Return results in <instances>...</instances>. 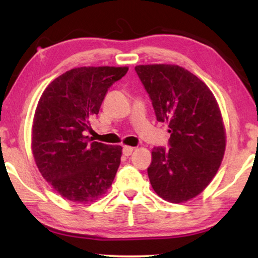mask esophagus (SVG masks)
<instances>
[{"instance_id": "34e87169", "label": "esophagus", "mask_w": 258, "mask_h": 258, "mask_svg": "<svg viewBox=\"0 0 258 258\" xmlns=\"http://www.w3.org/2000/svg\"><path fill=\"white\" fill-rule=\"evenodd\" d=\"M133 150H134L133 147H128V146L123 147V154H124L125 156H127V157H128L131 154H132Z\"/></svg>"}]
</instances>
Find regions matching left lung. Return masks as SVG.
Wrapping results in <instances>:
<instances>
[{"label": "left lung", "instance_id": "8db88e82", "mask_svg": "<svg viewBox=\"0 0 258 258\" xmlns=\"http://www.w3.org/2000/svg\"><path fill=\"white\" fill-rule=\"evenodd\" d=\"M156 118L168 124L171 148L155 147L148 176L156 194L184 203L203 192L218 171L225 130L218 104L203 81L176 64L135 67Z\"/></svg>", "mask_w": 258, "mask_h": 258}]
</instances>
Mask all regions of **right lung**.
Wrapping results in <instances>:
<instances>
[{
  "mask_svg": "<svg viewBox=\"0 0 258 258\" xmlns=\"http://www.w3.org/2000/svg\"><path fill=\"white\" fill-rule=\"evenodd\" d=\"M127 67H80L51 82L37 103L32 149L42 176L74 203L87 204L110 187L121 147L89 143L85 132L98 115L109 87Z\"/></svg>",
  "mask_w": 258,
  "mask_h": 258,
  "instance_id": "add662e5",
  "label": "right lung"
}]
</instances>
